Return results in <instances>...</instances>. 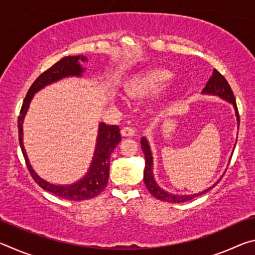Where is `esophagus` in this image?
I'll return each mask as SVG.
<instances>
[{
	"mask_svg": "<svg viewBox=\"0 0 255 255\" xmlns=\"http://www.w3.org/2000/svg\"><path fill=\"white\" fill-rule=\"evenodd\" d=\"M122 135L124 137H132V136H135V129H133L132 127H129V126L124 127L122 129Z\"/></svg>",
	"mask_w": 255,
	"mask_h": 255,
	"instance_id": "obj_1",
	"label": "esophagus"
}]
</instances>
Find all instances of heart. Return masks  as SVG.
I'll list each match as a JSON object with an SVG mask.
<instances>
[{"label":"heart","instance_id":"1","mask_svg":"<svg viewBox=\"0 0 255 255\" xmlns=\"http://www.w3.org/2000/svg\"><path fill=\"white\" fill-rule=\"evenodd\" d=\"M174 79V74L164 68H149L137 73L126 83V91L130 97L148 98L156 96ZM119 99H123L118 96Z\"/></svg>","mask_w":255,"mask_h":255}]
</instances>
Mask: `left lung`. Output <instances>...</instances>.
<instances>
[{
	"mask_svg": "<svg viewBox=\"0 0 255 255\" xmlns=\"http://www.w3.org/2000/svg\"><path fill=\"white\" fill-rule=\"evenodd\" d=\"M201 93L206 94V96L219 97L221 99H223V100L230 102L231 105L234 107L235 116H236V120H237V127H239L240 116H239V110H237L234 93H233L231 86H230V84H228V82L226 81L225 77H224L221 74V73H219L218 71L214 70L213 75H211L209 81L207 82V84L204 88V90H202ZM140 144H141V149H143V152L145 154V158H146L145 170H144V182H145L146 188H147L148 191L150 192V195H152L155 198H157L158 200H162V201H165V202H171V204H181V202L189 201V200L193 199V198L199 197L201 195H205L206 192H208L210 189H213L215 185L218 183V181H221V179L223 178V175H222L221 179H219L217 182L211 185V187H209L208 189H206V190H204V191H201V192L193 193V195H174V193H171V192L166 191V190H164L163 188L159 187V185L156 182V180H155V178H154L153 154H152V149H150L148 140L146 139V137L141 138ZM234 147H235V146H234ZM233 149H234V148H233ZM232 155H231V158H232ZM231 158H230V161H231Z\"/></svg>",
	"mask_w": 255,
	"mask_h": 255,
	"instance_id": "left-lung-1",
	"label": "left lung"
}]
</instances>
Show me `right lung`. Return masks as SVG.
<instances>
[{
    "label": "right lung",
    "instance_id": "obj_1",
    "mask_svg": "<svg viewBox=\"0 0 255 255\" xmlns=\"http://www.w3.org/2000/svg\"><path fill=\"white\" fill-rule=\"evenodd\" d=\"M85 62H88V57L84 55L66 56V57H63L59 62L51 66L49 70L42 73L30 86L27 96L23 100L22 107H21L18 119L20 147L22 150L25 163H27L28 170L33 180L46 191L53 193V195L62 198V199L74 201L91 199V198L98 196L99 193H101L105 190L108 179H109L111 153L114 152L116 146L122 140L119 127L116 126V125H107L102 122L99 124L96 149H94L92 161L90 163L89 170L85 175L82 176L80 180H77L74 183L55 184L48 182V181L38 175L37 172L31 166V164H30L23 145V120L34 94L46 88L47 85L66 79V77H82V74L85 72V68L82 66L81 63Z\"/></svg>",
    "mask_w": 255,
    "mask_h": 255
}]
</instances>
